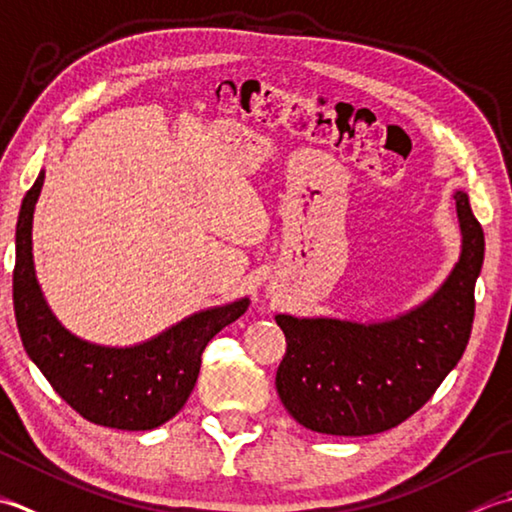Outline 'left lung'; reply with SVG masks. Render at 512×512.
<instances>
[{
  "mask_svg": "<svg viewBox=\"0 0 512 512\" xmlns=\"http://www.w3.org/2000/svg\"><path fill=\"white\" fill-rule=\"evenodd\" d=\"M462 256L435 294L387 322L278 314L287 351L276 373L285 409L309 431L360 437L389 431L431 400L460 362L475 318L484 229L455 192Z\"/></svg>",
  "mask_w": 512,
  "mask_h": 512,
  "instance_id": "8db88e82",
  "label": "left lung"
}]
</instances>
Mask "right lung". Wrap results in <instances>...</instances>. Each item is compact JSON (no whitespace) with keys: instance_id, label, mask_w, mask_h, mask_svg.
Here are the masks:
<instances>
[{"instance_id":"add662e5","label":"right lung","mask_w":512,"mask_h":512,"mask_svg":"<svg viewBox=\"0 0 512 512\" xmlns=\"http://www.w3.org/2000/svg\"><path fill=\"white\" fill-rule=\"evenodd\" d=\"M41 185L44 172L24 196L15 241L13 305L28 358L88 422L119 431L156 429L183 409L207 342L241 318L249 300L201 311L137 347H99L72 336L52 316L35 278L33 212Z\"/></svg>"}]
</instances>
